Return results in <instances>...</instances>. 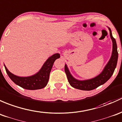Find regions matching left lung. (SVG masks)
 I'll list each match as a JSON object with an SVG mask.
<instances>
[{
    "label": "left lung",
    "mask_w": 122,
    "mask_h": 122,
    "mask_svg": "<svg viewBox=\"0 0 122 122\" xmlns=\"http://www.w3.org/2000/svg\"><path fill=\"white\" fill-rule=\"evenodd\" d=\"M110 32V36L113 43V50L111 57L108 61L104 69L98 76L91 79L79 80L76 79L70 74L67 65L65 66V71L67 76L69 83L73 87L82 90H91L97 88L99 86L103 85L111 77L116 67L118 59L117 44L115 39L113 37L112 31L108 27Z\"/></svg>",
    "instance_id": "left-lung-1"
}]
</instances>
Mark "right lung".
Masks as SVG:
<instances>
[{
    "instance_id": "right-lung-1",
    "label": "right lung",
    "mask_w": 122,
    "mask_h": 122,
    "mask_svg": "<svg viewBox=\"0 0 122 122\" xmlns=\"http://www.w3.org/2000/svg\"><path fill=\"white\" fill-rule=\"evenodd\" d=\"M59 57L60 55L59 53L54 54L47 59L42 68L37 73L28 77H19L16 76L10 72L5 65V67L9 77L15 84L27 90H37L43 88L47 85L49 79L50 73L54 62Z\"/></svg>"
}]
</instances>
